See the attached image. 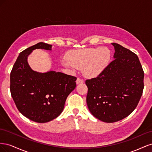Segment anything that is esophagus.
Returning a JSON list of instances; mask_svg holds the SVG:
<instances>
[{"label":"esophagus","instance_id":"esophagus-1","mask_svg":"<svg viewBox=\"0 0 152 152\" xmlns=\"http://www.w3.org/2000/svg\"><path fill=\"white\" fill-rule=\"evenodd\" d=\"M84 82V80H82L80 78H77V79L76 80V83L77 84H82Z\"/></svg>","mask_w":152,"mask_h":152}]
</instances>
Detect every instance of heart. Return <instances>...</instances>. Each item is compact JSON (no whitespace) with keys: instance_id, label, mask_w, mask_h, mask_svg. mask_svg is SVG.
Instances as JSON below:
<instances>
[{"instance_id":"heart-1","label":"heart","mask_w":152,"mask_h":152,"mask_svg":"<svg viewBox=\"0 0 152 152\" xmlns=\"http://www.w3.org/2000/svg\"><path fill=\"white\" fill-rule=\"evenodd\" d=\"M112 59V53L107 47L73 50L62 63L72 70L82 68L83 74L89 78L96 77L107 69Z\"/></svg>"}]
</instances>
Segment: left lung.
<instances>
[{
    "label": "left lung",
    "mask_w": 152,
    "mask_h": 152,
    "mask_svg": "<svg viewBox=\"0 0 152 152\" xmlns=\"http://www.w3.org/2000/svg\"><path fill=\"white\" fill-rule=\"evenodd\" d=\"M113 61L96 78L86 80V102L99 120L115 122L136 108L144 88V72L137 55L116 43Z\"/></svg>",
    "instance_id": "obj_1"
}]
</instances>
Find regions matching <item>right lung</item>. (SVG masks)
I'll use <instances>...</instances> for the list:
<instances>
[{
	"label": "right lung",
	"instance_id": "1",
	"mask_svg": "<svg viewBox=\"0 0 152 152\" xmlns=\"http://www.w3.org/2000/svg\"><path fill=\"white\" fill-rule=\"evenodd\" d=\"M51 48V45L39 42L26 49L19 54L10 74L11 94L18 110L38 123L58 117L68 96L76 87L75 77L55 71L39 73L30 67L27 58L32 50Z\"/></svg>",
	"mask_w": 152,
	"mask_h": 152
}]
</instances>
